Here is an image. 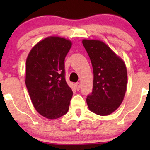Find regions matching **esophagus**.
<instances>
[{
    "label": "esophagus",
    "mask_w": 150,
    "mask_h": 150,
    "mask_svg": "<svg viewBox=\"0 0 150 150\" xmlns=\"http://www.w3.org/2000/svg\"><path fill=\"white\" fill-rule=\"evenodd\" d=\"M75 86L77 90H80V88H81V83H76L75 84Z\"/></svg>",
    "instance_id": "obj_1"
}]
</instances>
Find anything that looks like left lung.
<instances>
[{
	"label": "left lung",
	"instance_id": "8db88e82",
	"mask_svg": "<svg viewBox=\"0 0 150 150\" xmlns=\"http://www.w3.org/2000/svg\"><path fill=\"white\" fill-rule=\"evenodd\" d=\"M93 72L91 93L86 102L89 110L99 115L115 111L123 100L127 84V70L123 61L100 40H83Z\"/></svg>",
	"mask_w": 150,
	"mask_h": 150
}]
</instances>
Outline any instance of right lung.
Instances as JSON below:
<instances>
[{"label": "right lung", "instance_id": "right-lung-1", "mask_svg": "<svg viewBox=\"0 0 150 150\" xmlns=\"http://www.w3.org/2000/svg\"><path fill=\"white\" fill-rule=\"evenodd\" d=\"M72 46L69 40L48 37L30 51L25 83L35 110L48 119L67 112L72 91L66 82L64 59Z\"/></svg>", "mask_w": 150, "mask_h": 150}]
</instances>
